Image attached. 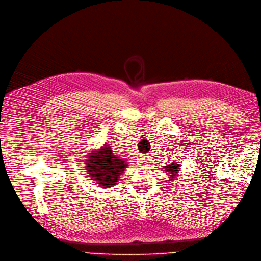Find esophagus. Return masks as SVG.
<instances>
[{"label":"esophagus","instance_id":"esophagus-1","mask_svg":"<svg viewBox=\"0 0 261 261\" xmlns=\"http://www.w3.org/2000/svg\"><path fill=\"white\" fill-rule=\"evenodd\" d=\"M148 161H149V156H142V158H140V160H138V163L140 164L148 163Z\"/></svg>","mask_w":261,"mask_h":261}]
</instances>
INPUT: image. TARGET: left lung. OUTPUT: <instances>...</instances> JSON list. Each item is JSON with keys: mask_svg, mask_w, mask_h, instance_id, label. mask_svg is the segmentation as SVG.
Wrapping results in <instances>:
<instances>
[{"mask_svg": "<svg viewBox=\"0 0 261 261\" xmlns=\"http://www.w3.org/2000/svg\"><path fill=\"white\" fill-rule=\"evenodd\" d=\"M165 172H167V174H170L169 176L174 178L176 175H177V172L179 171V165L177 163H172L170 165H167L165 169H164Z\"/></svg>", "mask_w": 261, "mask_h": 261, "instance_id": "obj_1", "label": "left lung"}]
</instances>
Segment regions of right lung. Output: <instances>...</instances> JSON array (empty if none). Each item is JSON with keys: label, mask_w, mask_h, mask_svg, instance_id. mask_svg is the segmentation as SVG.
I'll list each match as a JSON object with an SVG mask.
<instances>
[{"label": "right lung", "mask_w": 261, "mask_h": 261, "mask_svg": "<svg viewBox=\"0 0 261 261\" xmlns=\"http://www.w3.org/2000/svg\"><path fill=\"white\" fill-rule=\"evenodd\" d=\"M85 164L89 176L102 188H112L127 167L125 161L114 155L106 144L99 150L91 153Z\"/></svg>", "instance_id": "1"}]
</instances>
